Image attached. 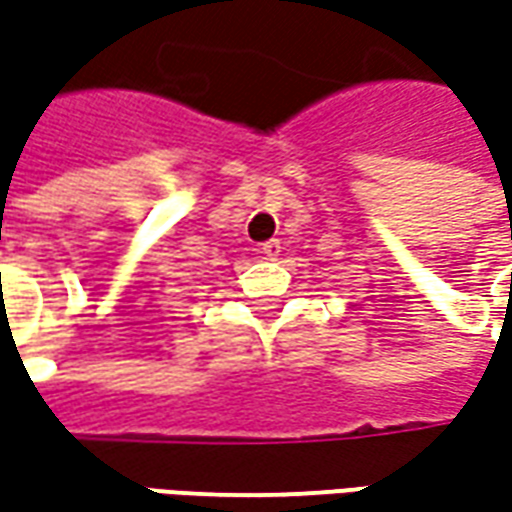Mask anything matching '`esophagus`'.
<instances>
[{
	"instance_id": "1",
	"label": "esophagus",
	"mask_w": 512,
	"mask_h": 512,
	"mask_svg": "<svg viewBox=\"0 0 512 512\" xmlns=\"http://www.w3.org/2000/svg\"><path fill=\"white\" fill-rule=\"evenodd\" d=\"M259 253H262L265 259H276V256L282 253V242H279V239H270L265 245H259Z\"/></svg>"
}]
</instances>
